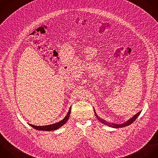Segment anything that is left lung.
I'll return each mask as SVG.
<instances>
[{
	"label": "left lung",
	"instance_id": "8db88e82",
	"mask_svg": "<svg viewBox=\"0 0 158 158\" xmlns=\"http://www.w3.org/2000/svg\"><path fill=\"white\" fill-rule=\"evenodd\" d=\"M140 113H141V111L139 112V113H137L135 116H134L131 119H130L129 121H127V122H126V123H124V124H111L110 123H108V122L106 121L105 120H103V119H100V118H98V116L97 115V114H96V113H95V115H96L97 119H98L101 123H102L103 124H106V125H107V126H110V127H114V128H120V127H126V126H127L131 125V124L132 123H133L135 121V119L138 118V116L140 115Z\"/></svg>",
	"mask_w": 158,
	"mask_h": 158
}]
</instances>
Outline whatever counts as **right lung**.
Segmentation results:
<instances>
[{
    "instance_id": "right-lung-1",
    "label": "right lung",
    "mask_w": 158,
    "mask_h": 158,
    "mask_svg": "<svg viewBox=\"0 0 158 158\" xmlns=\"http://www.w3.org/2000/svg\"><path fill=\"white\" fill-rule=\"evenodd\" d=\"M70 114H71V107H70V109H69L67 115L65 116V118L63 120H61V121H60L58 123H56L53 124H50V125H48V126H36L32 125L31 124H29L34 129L38 130V131H55V130H56V129L60 128L68 121Z\"/></svg>"
}]
</instances>
